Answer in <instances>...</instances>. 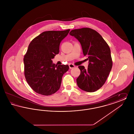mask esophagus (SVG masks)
Here are the masks:
<instances>
[{
  "label": "esophagus",
  "mask_w": 134,
  "mask_h": 134,
  "mask_svg": "<svg viewBox=\"0 0 134 134\" xmlns=\"http://www.w3.org/2000/svg\"><path fill=\"white\" fill-rule=\"evenodd\" d=\"M69 68L70 69H72V68H73L75 67V65L72 64H69Z\"/></svg>",
  "instance_id": "34e87169"
}]
</instances>
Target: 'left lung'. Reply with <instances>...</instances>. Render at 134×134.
I'll return each mask as SVG.
<instances>
[{
    "label": "left lung",
    "instance_id": "1",
    "mask_svg": "<svg viewBox=\"0 0 134 134\" xmlns=\"http://www.w3.org/2000/svg\"><path fill=\"white\" fill-rule=\"evenodd\" d=\"M78 40L84 56L89 65L87 69L79 66L78 86L85 91L92 92L100 88L105 82L113 66L110 48L102 36L94 30L84 27L72 30L69 33Z\"/></svg>",
    "mask_w": 134,
    "mask_h": 134
}]
</instances>
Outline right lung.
<instances>
[{
  "label": "right lung",
  "mask_w": 134,
  "mask_h": 134,
  "mask_svg": "<svg viewBox=\"0 0 134 134\" xmlns=\"http://www.w3.org/2000/svg\"><path fill=\"white\" fill-rule=\"evenodd\" d=\"M69 31L70 29L43 32L29 46L24 59L25 76L30 87L38 94L50 96L61 86L69 66L55 65L52 59L59 53L60 44Z\"/></svg>",
  "instance_id": "1"
}]
</instances>
